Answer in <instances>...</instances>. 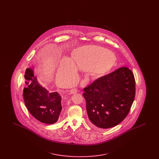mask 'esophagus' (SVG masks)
<instances>
[{"label": "esophagus", "instance_id": "1", "mask_svg": "<svg viewBox=\"0 0 159 159\" xmlns=\"http://www.w3.org/2000/svg\"><path fill=\"white\" fill-rule=\"evenodd\" d=\"M70 93H71V94H75V93H76L77 92V89H76V88L71 89L70 91Z\"/></svg>", "mask_w": 159, "mask_h": 159}]
</instances>
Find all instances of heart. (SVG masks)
<instances>
[{"instance_id": "b5f03b06", "label": "heart", "mask_w": 159, "mask_h": 159, "mask_svg": "<svg viewBox=\"0 0 159 159\" xmlns=\"http://www.w3.org/2000/svg\"><path fill=\"white\" fill-rule=\"evenodd\" d=\"M116 61L112 52L97 46H84L79 48L73 53V61L64 58L58 72L60 78L68 77L76 79V68L89 71L97 76H103L113 68Z\"/></svg>"}]
</instances>
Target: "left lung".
<instances>
[{"instance_id":"left-lung-1","label":"left lung","mask_w":159,"mask_h":159,"mask_svg":"<svg viewBox=\"0 0 159 159\" xmlns=\"http://www.w3.org/2000/svg\"><path fill=\"white\" fill-rule=\"evenodd\" d=\"M91 125L110 128L128 116L135 96V80L126 67L102 76L83 89Z\"/></svg>"}]
</instances>
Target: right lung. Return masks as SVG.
Returning <instances> with one entry per match:
<instances>
[{"label":"right lung","instance_id":"obj_1","mask_svg":"<svg viewBox=\"0 0 159 159\" xmlns=\"http://www.w3.org/2000/svg\"><path fill=\"white\" fill-rule=\"evenodd\" d=\"M33 70L26 69L24 77L27 86L24 88L23 99L27 110L38 120L46 124L57 122L62 110L61 97L57 92H49L38 82Z\"/></svg>","mask_w":159,"mask_h":159}]
</instances>
